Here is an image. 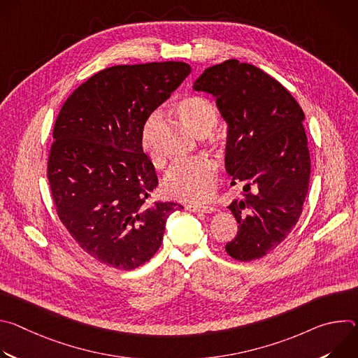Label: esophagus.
I'll use <instances>...</instances> for the list:
<instances>
[{"label":"esophagus","instance_id":"esophagus-1","mask_svg":"<svg viewBox=\"0 0 358 358\" xmlns=\"http://www.w3.org/2000/svg\"><path fill=\"white\" fill-rule=\"evenodd\" d=\"M185 210L191 211V213H206V214H210V213H214L217 208L213 207V206H194V203H187Z\"/></svg>","mask_w":358,"mask_h":358}]
</instances>
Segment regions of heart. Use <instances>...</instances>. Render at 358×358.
I'll use <instances>...</instances> for the list:
<instances>
[{"mask_svg": "<svg viewBox=\"0 0 358 358\" xmlns=\"http://www.w3.org/2000/svg\"><path fill=\"white\" fill-rule=\"evenodd\" d=\"M174 112L181 122L195 134L203 136L213 145H218L221 138L211 131L218 123V110L211 101L202 96H188L178 100L174 105ZM157 122V115H151L140 136V144L148 160L156 169L164 166V157L152 141V131ZM217 166L208 159H192L178 163L166 174L162 189L171 199L182 202H202L208 199L215 188Z\"/></svg>", "mask_w": 358, "mask_h": 358, "instance_id": "b5f03b06", "label": "heart"}]
</instances>
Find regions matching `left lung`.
Here are the masks:
<instances>
[{
    "label": "left lung",
    "instance_id": "1",
    "mask_svg": "<svg viewBox=\"0 0 358 358\" xmlns=\"http://www.w3.org/2000/svg\"><path fill=\"white\" fill-rule=\"evenodd\" d=\"M194 89L215 96L228 123L225 169L243 188L228 207L239 225L225 250L241 262L264 258L294 228L308 195L304 113L276 79L236 59L207 68Z\"/></svg>",
    "mask_w": 358,
    "mask_h": 358
}]
</instances>
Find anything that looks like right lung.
I'll return each instance as SVG.
<instances>
[{
  "mask_svg": "<svg viewBox=\"0 0 358 358\" xmlns=\"http://www.w3.org/2000/svg\"><path fill=\"white\" fill-rule=\"evenodd\" d=\"M185 62L116 65L90 76L64 103L48 157L57 214L96 261L130 271L159 250L169 215L150 201L159 185L141 129L189 75Z\"/></svg>",
  "mask_w": 358,
  "mask_h": 358,
  "instance_id": "obj_1",
  "label": "right lung"
}]
</instances>
